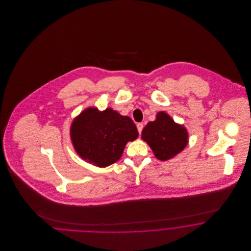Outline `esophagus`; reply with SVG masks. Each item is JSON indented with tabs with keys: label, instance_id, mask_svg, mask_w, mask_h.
<instances>
[{
	"label": "esophagus",
	"instance_id": "obj_1",
	"mask_svg": "<svg viewBox=\"0 0 251 251\" xmlns=\"http://www.w3.org/2000/svg\"><path fill=\"white\" fill-rule=\"evenodd\" d=\"M136 127H137V130H138V132H139V133L141 134V132H142V130H143L144 128L143 123H137Z\"/></svg>",
	"mask_w": 251,
	"mask_h": 251
}]
</instances>
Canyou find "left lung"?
<instances>
[{
	"label": "left lung",
	"instance_id": "1",
	"mask_svg": "<svg viewBox=\"0 0 251 251\" xmlns=\"http://www.w3.org/2000/svg\"><path fill=\"white\" fill-rule=\"evenodd\" d=\"M187 138L185 128L176 124L165 112L158 113L156 120L149 122L142 131V139L161 161L177 155L186 147Z\"/></svg>",
	"mask_w": 251,
	"mask_h": 251
}]
</instances>
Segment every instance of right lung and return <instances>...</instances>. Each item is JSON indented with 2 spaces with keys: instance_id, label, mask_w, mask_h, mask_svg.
Returning a JSON list of instances; mask_svg holds the SVG:
<instances>
[{
  "instance_id": "obj_1",
  "label": "right lung",
  "mask_w": 251,
  "mask_h": 251,
  "mask_svg": "<svg viewBox=\"0 0 251 251\" xmlns=\"http://www.w3.org/2000/svg\"><path fill=\"white\" fill-rule=\"evenodd\" d=\"M71 136L79 155L105 167L120 160L126 144L136 139L138 131L129 117L110 108L103 112L88 108L72 122Z\"/></svg>"
}]
</instances>
